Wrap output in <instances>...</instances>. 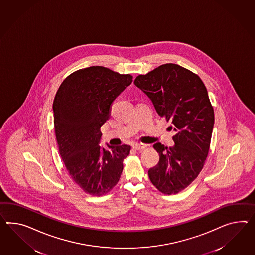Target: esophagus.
I'll use <instances>...</instances> for the list:
<instances>
[{
	"instance_id": "obj_1",
	"label": "esophagus",
	"mask_w": 255,
	"mask_h": 255,
	"mask_svg": "<svg viewBox=\"0 0 255 255\" xmlns=\"http://www.w3.org/2000/svg\"><path fill=\"white\" fill-rule=\"evenodd\" d=\"M146 147H147V145H146V144L137 143V144H134V145H133V147H132V148H133V149H134V150H143V149H145V148H146Z\"/></svg>"
}]
</instances>
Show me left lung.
I'll use <instances>...</instances> for the list:
<instances>
[{"instance_id": "obj_1", "label": "left lung", "mask_w": 255, "mask_h": 255, "mask_svg": "<svg viewBox=\"0 0 255 255\" xmlns=\"http://www.w3.org/2000/svg\"><path fill=\"white\" fill-rule=\"evenodd\" d=\"M134 84L151 100L160 117L172 123L175 145L158 142L159 163L148 171L151 183L164 194L186 189L203 169L209 152L215 113L200 77L176 64H164Z\"/></svg>"}]
</instances>
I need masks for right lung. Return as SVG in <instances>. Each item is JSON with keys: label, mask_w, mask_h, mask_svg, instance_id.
<instances>
[{"label": "right lung", "mask_w": 255, "mask_h": 255, "mask_svg": "<svg viewBox=\"0 0 255 255\" xmlns=\"http://www.w3.org/2000/svg\"><path fill=\"white\" fill-rule=\"evenodd\" d=\"M104 66L75 71L59 87L52 104L59 152L70 177L86 193L101 196L119 181L130 146L99 143L101 127L110 117L115 99L132 82Z\"/></svg>", "instance_id": "obj_1"}]
</instances>
